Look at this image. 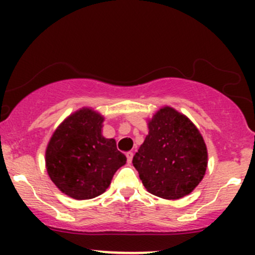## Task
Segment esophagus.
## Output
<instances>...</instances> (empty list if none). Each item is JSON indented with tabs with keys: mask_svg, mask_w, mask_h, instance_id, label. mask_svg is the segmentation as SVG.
Instances as JSON below:
<instances>
[{
	"mask_svg": "<svg viewBox=\"0 0 255 255\" xmlns=\"http://www.w3.org/2000/svg\"><path fill=\"white\" fill-rule=\"evenodd\" d=\"M127 162L128 163H131V159H133V152H127Z\"/></svg>",
	"mask_w": 255,
	"mask_h": 255,
	"instance_id": "34e87169",
	"label": "esophagus"
}]
</instances>
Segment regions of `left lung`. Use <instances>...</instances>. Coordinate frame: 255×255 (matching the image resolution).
I'll use <instances>...</instances> for the list:
<instances>
[{
  "label": "left lung",
  "instance_id": "obj_1",
  "mask_svg": "<svg viewBox=\"0 0 255 255\" xmlns=\"http://www.w3.org/2000/svg\"><path fill=\"white\" fill-rule=\"evenodd\" d=\"M133 165L147 192L175 200L192 193L203 180L207 148L191 120L164 107L148 121V135L133 157Z\"/></svg>",
  "mask_w": 255,
  "mask_h": 255
}]
</instances>
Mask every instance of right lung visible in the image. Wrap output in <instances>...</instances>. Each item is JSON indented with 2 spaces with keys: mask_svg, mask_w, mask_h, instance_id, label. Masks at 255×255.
Segmentation results:
<instances>
[{
  "mask_svg": "<svg viewBox=\"0 0 255 255\" xmlns=\"http://www.w3.org/2000/svg\"><path fill=\"white\" fill-rule=\"evenodd\" d=\"M103 121L97 111L83 108L58 126L46 147L49 177L61 192L77 200L103 194L127 160L115 140L102 135Z\"/></svg>",
  "mask_w": 255,
  "mask_h": 255,
  "instance_id": "obj_1",
  "label": "right lung"
}]
</instances>
